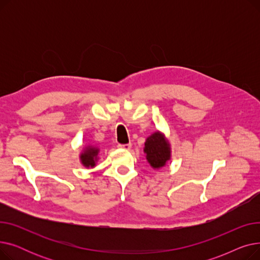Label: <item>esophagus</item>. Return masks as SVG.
Instances as JSON below:
<instances>
[{
    "label": "esophagus",
    "mask_w": 260,
    "mask_h": 260,
    "mask_svg": "<svg viewBox=\"0 0 260 260\" xmlns=\"http://www.w3.org/2000/svg\"><path fill=\"white\" fill-rule=\"evenodd\" d=\"M119 148H123V149H129L132 147L131 143H126V144H118Z\"/></svg>",
    "instance_id": "obj_1"
}]
</instances>
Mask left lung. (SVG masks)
<instances>
[{"label":"left lung","mask_w":260,"mask_h":260,"mask_svg":"<svg viewBox=\"0 0 260 260\" xmlns=\"http://www.w3.org/2000/svg\"><path fill=\"white\" fill-rule=\"evenodd\" d=\"M144 153L149 165L154 169H159L166 166L167 161L171 158V149L168 140L159 132L154 133L145 141Z\"/></svg>","instance_id":"1"}]
</instances>
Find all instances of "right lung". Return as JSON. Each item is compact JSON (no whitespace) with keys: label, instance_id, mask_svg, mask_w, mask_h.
I'll list each match as a JSON object with an SVG mask.
<instances>
[{"label":"right lung","instance_id":"add662e5","mask_svg":"<svg viewBox=\"0 0 260 260\" xmlns=\"http://www.w3.org/2000/svg\"><path fill=\"white\" fill-rule=\"evenodd\" d=\"M98 153H99V149L95 148V147H91L88 146L84 149V152L81 154L80 159L82 165L86 168H93L95 165V161L98 159Z\"/></svg>","mask_w":260,"mask_h":260}]
</instances>
